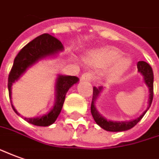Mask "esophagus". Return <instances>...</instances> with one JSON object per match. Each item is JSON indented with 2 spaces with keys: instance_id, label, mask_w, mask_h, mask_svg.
<instances>
[{
  "instance_id": "obj_1",
  "label": "esophagus",
  "mask_w": 159,
  "mask_h": 159,
  "mask_svg": "<svg viewBox=\"0 0 159 159\" xmlns=\"http://www.w3.org/2000/svg\"><path fill=\"white\" fill-rule=\"evenodd\" d=\"M82 79L84 81H87V82H92L93 80V75L89 73V72H86V73H83V76H82Z\"/></svg>"
}]
</instances>
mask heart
Returning <instances> with one entry per match:
<instances>
[{
  "mask_svg": "<svg viewBox=\"0 0 159 159\" xmlns=\"http://www.w3.org/2000/svg\"><path fill=\"white\" fill-rule=\"evenodd\" d=\"M84 61L92 67L102 69L104 76L108 78H117L129 69L131 59L122 55V52L116 47L105 45L89 50Z\"/></svg>",
  "mask_w": 159,
  "mask_h": 159,
  "instance_id": "heart-1",
  "label": "heart"
}]
</instances>
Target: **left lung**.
I'll list each match as a JSON object with an SVG mask.
<instances>
[{"label":"left lung","instance_id":"obj_1","mask_svg":"<svg viewBox=\"0 0 159 159\" xmlns=\"http://www.w3.org/2000/svg\"><path fill=\"white\" fill-rule=\"evenodd\" d=\"M138 71L140 72L143 76H144V80H145V84L147 85V87L149 88V107H147V109L143 113V114L138 117L135 120H130V121H112V120H107L106 118H104L102 115L99 114V112L96 110L95 106V100L100 95V93L102 92V87H94L93 89V98H92V102H91V114L92 116L96 122V124L99 125L102 128H103L106 131H109V132H123V131H126L131 128H133L135 125H137V123L145 115V113L149 109L151 104L152 102L153 99V72L152 69L150 66L149 64L146 62L144 61H139L137 64Z\"/></svg>","mask_w":159,"mask_h":159}]
</instances>
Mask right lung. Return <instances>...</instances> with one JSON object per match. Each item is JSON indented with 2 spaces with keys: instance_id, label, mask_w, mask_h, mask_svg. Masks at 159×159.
Wrapping results in <instances>:
<instances>
[{
  "instance_id": "right-lung-1",
  "label": "right lung",
  "mask_w": 159,
  "mask_h": 159,
  "mask_svg": "<svg viewBox=\"0 0 159 159\" xmlns=\"http://www.w3.org/2000/svg\"><path fill=\"white\" fill-rule=\"evenodd\" d=\"M62 51H64L62 43L57 39L48 33H44L35 38L33 40L25 45L15 57L13 67L8 76L7 88L9 92V98L11 99V89L13 83L17 81L27 69L36 64L39 60L45 58L46 57L56 55ZM78 81L79 79L76 76L58 75L56 83V102L52 109L48 114L37 118L25 117L24 119L30 124L39 126H48L53 124L62 110L65 95L68 92L69 89L78 83ZM12 107L18 115H20L14 108L13 104Z\"/></svg>"
}]
</instances>
